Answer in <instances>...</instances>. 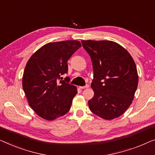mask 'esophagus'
Listing matches in <instances>:
<instances>
[{"mask_svg":"<svg viewBox=\"0 0 155 155\" xmlns=\"http://www.w3.org/2000/svg\"><path fill=\"white\" fill-rule=\"evenodd\" d=\"M88 87H89V85L87 84V85H86V86H80L79 88H80V89H84V88H88Z\"/></svg>","mask_w":155,"mask_h":155,"instance_id":"esophagus-1","label":"esophagus"}]
</instances>
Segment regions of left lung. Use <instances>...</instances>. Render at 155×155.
<instances>
[{
	"mask_svg": "<svg viewBox=\"0 0 155 155\" xmlns=\"http://www.w3.org/2000/svg\"><path fill=\"white\" fill-rule=\"evenodd\" d=\"M81 43L93 63L94 96L88 101L90 110L106 120L117 118L134 100L138 84L136 63L129 53L114 41Z\"/></svg>",
	"mask_w": 155,
	"mask_h": 155,
	"instance_id": "left-lung-1",
	"label": "left lung"
}]
</instances>
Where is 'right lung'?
<instances>
[{
    "mask_svg": "<svg viewBox=\"0 0 155 155\" xmlns=\"http://www.w3.org/2000/svg\"><path fill=\"white\" fill-rule=\"evenodd\" d=\"M80 47L78 41L48 43L28 60L22 87L29 106L41 118L54 120L70 110L77 87L69 84V77L58 80L67 73V61Z\"/></svg>",
    "mask_w": 155,
    "mask_h": 155,
    "instance_id": "right-lung-1",
    "label": "right lung"
}]
</instances>
